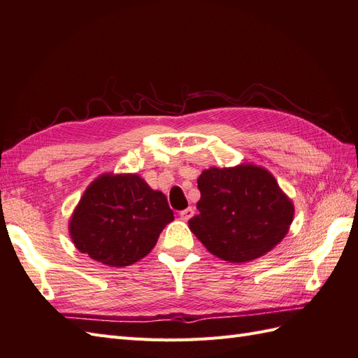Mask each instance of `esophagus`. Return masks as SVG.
Listing matches in <instances>:
<instances>
[{"mask_svg": "<svg viewBox=\"0 0 358 358\" xmlns=\"http://www.w3.org/2000/svg\"><path fill=\"white\" fill-rule=\"evenodd\" d=\"M194 213H195V210L192 208V207H187L186 210H181L180 212V217L182 219V221H189V219L194 216Z\"/></svg>", "mask_w": 358, "mask_h": 358, "instance_id": "1", "label": "esophagus"}]
</instances>
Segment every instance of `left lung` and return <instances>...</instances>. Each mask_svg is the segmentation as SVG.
Wrapping results in <instances>:
<instances>
[{"mask_svg":"<svg viewBox=\"0 0 358 358\" xmlns=\"http://www.w3.org/2000/svg\"><path fill=\"white\" fill-rule=\"evenodd\" d=\"M198 189L199 213L189 219V228L217 259L255 260L289 233L295 206L266 168L212 166L201 172Z\"/></svg>","mask_w":358,"mask_h":358,"instance_id":"obj_1","label":"left lung"}]
</instances>
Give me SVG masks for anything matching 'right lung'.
<instances>
[{"instance_id": "1", "label": "right lung", "mask_w": 358, "mask_h": 358, "mask_svg": "<svg viewBox=\"0 0 358 358\" xmlns=\"http://www.w3.org/2000/svg\"><path fill=\"white\" fill-rule=\"evenodd\" d=\"M172 219L163 192L151 189L139 173L104 172L87 186L68 227L80 252L124 268L151 252Z\"/></svg>"}]
</instances>
